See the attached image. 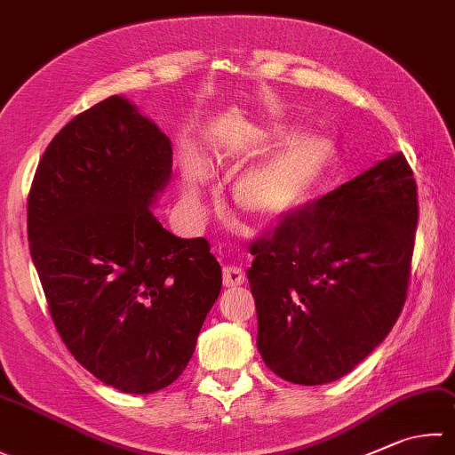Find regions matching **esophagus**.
<instances>
[{"mask_svg":"<svg viewBox=\"0 0 455 455\" xmlns=\"http://www.w3.org/2000/svg\"><path fill=\"white\" fill-rule=\"evenodd\" d=\"M221 279H224V285H226V287L234 289V287L243 285L245 275H243L242 269L234 267V265H229V267H224V275H221Z\"/></svg>","mask_w":455,"mask_h":455,"instance_id":"1","label":"esophagus"}]
</instances>
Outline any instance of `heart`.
Segmentation results:
<instances>
[{
	"instance_id": "1",
	"label": "heart",
	"mask_w": 455,
	"mask_h": 455,
	"mask_svg": "<svg viewBox=\"0 0 455 455\" xmlns=\"http://www.w3.org/2000/svg\"><path fill=\"white\" fill-rule=\"evenodd\" d=\"M334 156L332 144L321 136L291 140L265 164L239 180L235 188L239 212L265 224L299 210L329 176ZM184 170L190 186L204 182V172L194 162H186Z\"/></svg>"
}]
</instances>
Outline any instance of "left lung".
Segmentation results:
<instances>
[{
    "instance_id": "8db88e82",
    "label": "left lung",
    "mask_w": 455,
    "mask_h": 455,
    "mask_svg": "<svg viewBox=\"0 0 455 455\" xmlns=\"http://www.w3.org/2000/svg\"><path fill=\"white\" fill-rule=\"evenodd\" d=\"M416 226V180L398 152L257 237L247 279L269 371L316 387L363 363L404 308Z\"/></svg>"
}]
</instances>
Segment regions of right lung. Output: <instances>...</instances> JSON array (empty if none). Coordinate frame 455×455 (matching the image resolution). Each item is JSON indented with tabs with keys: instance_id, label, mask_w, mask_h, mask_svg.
<instances>
[{
	"instance_id": "add662e5",
	"label": "right lung",
	"mask_w": 455,
	"mask_h": 455,
	"mask_svg": "<svg viewBox=\"0 0 455 455\" xmlns=\"http://www.w3.org/2000/svg\"><path fill=\"white\" fill-rule=\"evenodd\" d=\"M172 144L123 97L76 115L39 160L28 237L51 319L75 361L128 394L172 384L221 291L208 239L150 210Z\"/></svg>"
}]
</instances>
